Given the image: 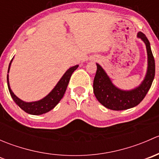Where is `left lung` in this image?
I'll list each match as a JSON object with an SVG mask.
<instances>
[{
  "instance_id": "8db88e82",
  "label": "left lung",
  "mask_w": 159,
  "mask_h": 159,
  "mask_svg": "<svg viewBox=\"0 0 159 159\" xmlns=\"http://www.w3.org/2000/svg\"><path fill=\"white\" fill-rule=\"evenodd\" d=\"M137 36L145 42L148 54L147 73L145 79L139 87L130 91L118 89L112 84L109 77L103 68L98 64H96L97 71L93 83L94 95L98 101L108 109L122 111L136 106L143 100L152 86L155 78V65L150 43L142 32H139Z\"/></svg>"
}]
</instances>
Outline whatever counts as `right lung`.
<instances>
[{"instance_id":"add662e5","label":"right lung","mask_w":159,"mask_h":159,"mask_svg":"<svg viewBox=\"0 0 159 159\" xmlns=\"http://www.w3.org/2000/svg\"><path fill=\"white\" fill-rule=\"evenodd\" d=\"M12 60H11V61L10 62V65H9L8 72L9 69H10L11 64V62H12ZM78 65H75V66L70 68L69 69L65 72V75L62 76V78H61L60 81L57 82V84H56V86L53 89L52 91H51L46 97H44V98H42L41 100L38 101V102H24V101L20 100V98H18L13 93V91H11L10 84H9L8 75H7V80L9 92H10L11 96L12 97L14 102H15L22 110H24L25 112H27V113L34 115H39L44 113H47V112L50 111L51 109H53V108L59 103L61 99L63 98L64 94H65V91H66L68 83H69L70 76H71L72 73L78 68ZM8 72H7V73H8Z\"/></svg>"}]
</instances>
